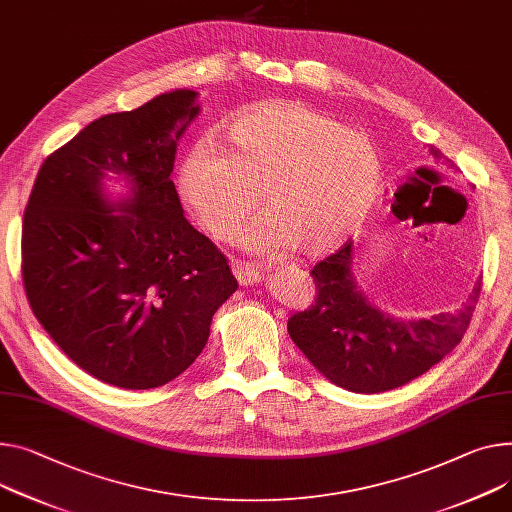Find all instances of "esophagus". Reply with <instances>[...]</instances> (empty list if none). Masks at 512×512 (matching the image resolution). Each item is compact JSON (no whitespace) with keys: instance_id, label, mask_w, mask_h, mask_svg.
<instances>
[{"instance_id":"34e87169","label":"esophagus","mask_w":512,"mask_h":512,"mask_svg":"<svg viewBox=\"0 0 512 512\" xmlns=\"http://www.w3.org/2000/svg\"><path fill=\"white\" fill-rule=\"evenodd\" d=\"M235 279L240 281V285H256V283H262V279H264V274L258 270V268H254V266H250V264H238L235 266Z\"/></svg>"}]
</instances>
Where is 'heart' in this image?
Wrapping results in <instances>:
<instances>
[{"mask_svg":"<svg viewBox=\"0 0 512 512\" xmlns=\"http://www.w3.org/2000/svg\"><path fill=\"white\" fill-rule=\"evenodd\" d=\"M225 149L199 139L182 157L178 190L217 240H231L258 205L244 246L316 256L340 246L369 215L383 178L373 141L301 102H266L231 119Z\"/></svg>","mask_w":512,"mask_h":512,"instance_id":"1","label":"heart"}]
</instances>
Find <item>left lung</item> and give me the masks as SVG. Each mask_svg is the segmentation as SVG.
<instances>
[{
  "mask_svg": "<svg viewBox=\"0 0 512 512\" xmlns=\"http://www.w3.org/2000/svg\"><path fill=\"white\" fill-rule=\"evenodd\" d=\"M435 162L455 168L435 145ZM352 242L311 270L316 303L295 313L287 328L293 342L328 381L357 393L396 389L443 361L459 344L480 297L474 285L465 303L449 313L406 320L367 299L352 272Z\"/></svg>",
  "mask_w": 512,
  "mask_h": 512,
  "instance_id": "8db88e82",
  "label": "left lung"
}]
</instances>
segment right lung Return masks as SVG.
<instances>
[{
  "label": "right lung",
  "instance_id": "right-lung-1",
  "mask_svg": "<svg viewBox=\"0 0 512 512\" xmlns=\"http://www.w3.org/2000/svg\"><path fill=\"white\" fill-rule=\"evenodd\" d=\"M172 90L104 114L38 170L22 223V277L36 320L92 377L123 389L176 379L201 355L238 281L184 217L170 174L201 112ZM108 179L128 190L112 197Z\"/></svg>",
  "mask_w": 512,
  "mask_h": 512
}]
</instances>
